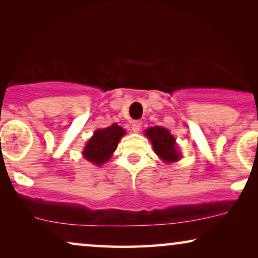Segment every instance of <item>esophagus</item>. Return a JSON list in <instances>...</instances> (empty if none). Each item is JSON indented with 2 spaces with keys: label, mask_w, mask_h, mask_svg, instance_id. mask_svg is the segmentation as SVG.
Wrapping results in <instances>:
<instances>
[{
  "label": "esophagus",
  "mask_w": 258,
  "mask_h": 258,
  "mask_svg": "<svg viewBox=\"0 0 258 258\" xmlns=\"http://www.w3.org/2000/svg\"><path fill=\"white\" fill-rule=\"evenodd\" d=\"M141 126H142V122L141 121H134L132 123V129H133V132H135V133L140 132Z\"/></svg>",
  "instance_id": "34e87169"
}]
</instances>
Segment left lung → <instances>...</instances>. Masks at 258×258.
I'll return each instance as SVG.
<instances>
[{
    "mask_svg": "<svg viewBox=\"0 0 258 258\" xmlns=\"http://www.w3.org/2000/svg\"><path fill=\"white\" fill-rule=\"evenodd\" d=\"M146 135L153 143L155 153L164 162L179 160V154L175 146V139L168 129L163 126H154L146 130Z\"/></svg>",
    "mask_w": 258,
    "mask_h": 258,
    "instance_id": "8db88e82",
    "label": "left lung"
}]
</instances>
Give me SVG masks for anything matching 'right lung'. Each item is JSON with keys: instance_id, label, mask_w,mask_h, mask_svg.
Wrapping results in <instances>:
<instances>
[{"instance_id": "right-lung-1", "label": "right lung", "mask_w": 258, "mask_h": 258, "mask_svg": "<svg viewBox=\"0 0 258 258\" xmlns=\"http://www.w3.org/2000/svg\"><path fill=\"white\" fill-rule=\"evenodd\" d=\"M124 134L123 128L116 123L104 129L96 130L84 148V158L96 165L105 163L111 157V154L116 150L119 140Z\"/></svg>"}]
</instances>
